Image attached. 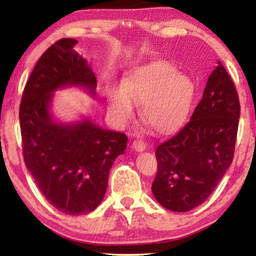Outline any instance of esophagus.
<instances>
[{
  "mask_svg": "<svg viewBox=\"0 0 256 256\" xmlns=\"http://www.w3.org/2000/svg\"><path fill=\"white\" fill-rule=\"evenodd\" d=\"M132 148H134L136 152H143V150L146 149V143L142 140H136V141L132 142Z\"/></svg>",
  "mask_w": 256,
  "mask_h": 256,
  "instance_id": "34e87169",
  "label": "esophagus"
}]
</instances>
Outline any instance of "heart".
I'll list each match as a JSON object with an SVG mask.
<instances>
[{"label":"heart","mask_w":256,"mask_h":256,"mask_svg":"<svg viewBox=\"0 0 256 256\" xmlns=\"http://www.w3.org/2000/svg\"><path fill=\"white\" fill-rule=\"evenodd\" d=\"M194 94L190 76L180 74L169 62H156L134 70L122 86L112 87L107 108L110 118L124 126L135 118V104L143 106L146 124L160 134H171L186 121Z\"/></svg>","instance_id":"obj_1"}]
</instances>
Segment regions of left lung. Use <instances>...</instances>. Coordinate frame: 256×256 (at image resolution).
Instances as JSON below:
<instances>
[{
  "label": "left lung",
  "instance_id": "8db88e82",
  "mask_svg": "<svg viewBox=\"0 0 256 256\" xmlns=\"http://www.w3.org/2000/svg\"><path fill=\"white\" fill-rule=\"evenodd\" d=\"M240 118L239 96L222 62L206 82L190 122L156 149V200L174 212L202 204L233 160Z\"/></svg>",
  "mask_w": 256,
  "mask_h": 256
}]
</instances>
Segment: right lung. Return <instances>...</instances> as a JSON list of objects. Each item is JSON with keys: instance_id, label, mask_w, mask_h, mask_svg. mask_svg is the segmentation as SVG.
Segmentation results:
<instances>
[{"instance_id": "1", "label": "right lung", "mask_w": 256, "mask_h": 256, "mask_svg": "<svg viewBox=\"0 0 256 256\" xmlns=\"http://www.w3.org/2000/svg\"><path fill=\"white\" fill-rule=\"evenodd\" d=\"M62 38L42 54L24 87L20 106L24 163L45 199L65 214H86L102 202L114 160L127 148L126 134L106 130L88 118L58 124L50 104L56 90L82 86L96 93V78Z\"/></svg>"}]
</instances>
